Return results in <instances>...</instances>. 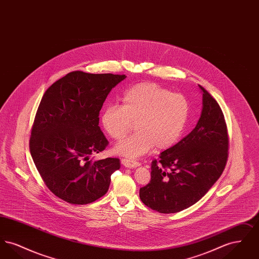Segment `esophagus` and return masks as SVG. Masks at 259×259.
<instances>
[{
  "mask_svg": "<svg viewBox=\"0 0 259 259\" xmlns=\"http://www.w3.org/2000/svg\"><path fill=\"white\" fill-rule=\"evenodd\" d=\"M121 164L127 167V168H136V167H139L141 164L139 162H136V161L128 160V159H121Z\"/></svg>",
  "mask_w": 259,
  "mask_h": 259,
  "instance_id": "esophagus-1",
  "label": "esophagus"
}]
</instances>
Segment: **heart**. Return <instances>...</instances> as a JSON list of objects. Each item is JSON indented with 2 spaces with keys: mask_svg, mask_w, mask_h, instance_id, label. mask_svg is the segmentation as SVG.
Instances as JSON below:
<instances>
[{
  "mask_svg": "<svg viewBox=\"0 0 259 259\" xmlns=\"http://www.w3.org/2000/svg\"><path fill=\"white\" fill-rule=\"evenodd\" d=\"M121 101V106L110 105L104 109L101 123L115 141L123 139L135 123V134L113 148L114 153L129 159L146 154L153 147L158 150L171 148L188 122L187 99L152 82L129 88Z\"/></svg>",
  "mask_w": 259,
  "mask_h": 259,
  "instance_id": "obj_1",
  "label": "heart"
}]
</instances>
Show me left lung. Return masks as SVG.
<instances>
[{
	"mask_svg": "<svg viewBox=\"0 0 259 259\" xmlns=\"http://www.w3.org/2000/svg\"><path fill=\"white\" fill-rule=\"evenodd\" d=\"M203 108L195 128L151 163L149 184L140 198L161 213L187 209L203 197L220 179L228 157L229 139L218 102L204 87Z\"/></svg>",
	"mask_w": 259,
	"mask_h": 259,
	"instance_id": "obj_1",
	"label": "left lung"
}]
</instances>
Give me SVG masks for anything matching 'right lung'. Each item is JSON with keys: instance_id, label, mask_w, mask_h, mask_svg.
<instances>
[{"instance_id": "right-lung-1", "label": "right lung", "mask_w": 259, "mask_h": 259, "mask_svg": "<svg viewBox=\"0 0 259 259\" xmlns=\"http://www.w3.org/2000/svg\"><path fill=\"white\" fill-rule=\"evenodd\" d=\"M125 74L71 72L45 92L30 138V152L41 179L62 200L85 205L109 190L118 158L94 161L109 142L99 114L111 89Z\"/></svg>"}]
</instances>
